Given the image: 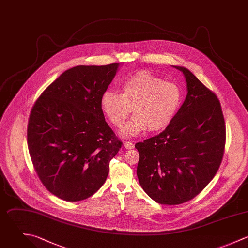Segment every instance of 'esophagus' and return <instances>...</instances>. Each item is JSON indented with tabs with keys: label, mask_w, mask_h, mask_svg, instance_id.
I'll return each mask as SVG.
<instances>
[{
	"label": "esophagus",
	"mask_w": 248,
	"mask_h": 248,
	"mask_svg": "<svg viewBox=\"0 0 248 248\" xmlns=\"http://www.w3.org/2000/svg\"><path fill=\"white\" fill-rule=\"evenodd\" d=\"M124 146L125 149H133L134 148V144L132 142H129V141H126L124 143Z\"/></svg>",
	"instance_id": "1"
}]
</instances>
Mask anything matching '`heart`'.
<instances>
[{
  "label": "heart",
  "instance_id": "b5f03b06",
  "mask_svg": "<svg viewBox=\"0 0 248 248\" xmlns=\"http://www.w3.org/2000/svg\"><path fill=\"white\" fill-rule=\"evenodd\" d=\"M183 102V91L173 82L149 72L140 71L122 84V93L106 91L100 105L111 124L121 127L126 118L135 114L123 127L121 135L135 136L147 128L165 129L175 119Z\"/></svg>",
  "mask_w": 248,
  "mask_h": 248
}]
</instances>
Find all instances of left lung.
<instances>
[{"mask_svg": "<svg viewBox=\"0 0 248 248\" xmlns=\"http://www.w3.org/2000/svg\"><path fill=\"white\" fill-rule=\"evenodd\" d=\"M187 94L173 122L158 135L139 142L137 177L155 202L179 205L198 195L222 161L226 128L217 96L187 68Z\"/></svg>", "mask_w": 248, "mask_h": 248, "instance_id": "obj_1", "label": "left lung"}]
</instances>
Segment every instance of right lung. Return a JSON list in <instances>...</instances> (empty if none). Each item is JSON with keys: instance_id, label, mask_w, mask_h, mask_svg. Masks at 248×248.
<instances>
[{"instance_id": "1", "label": "right lung", "mask_w": 248, "mask_h": 248, "mask_svg": "<svg viewBox=\"0 0 248 248\" xmlns=\"http://www.w3.org/2000/svg\"><path fill=\"white\" fill-rule=\"evenodd\" d=\"M119 66L69 68L32 106L27 132L31 159L43 186L60 199L77 202L95 193L122 147L100 105Z\"/></svg>"}]
</instances>
